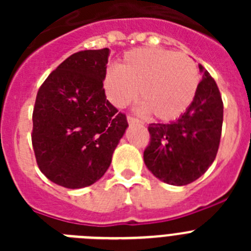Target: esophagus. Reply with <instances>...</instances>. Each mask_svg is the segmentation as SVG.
<instances>
[{
  "mask_svg": "<svg viewBox=\"0 0 251 251\" xmlns=\"http://www.w3.org/2000/svg\"><path fill=\"white\" fill-rule=\"evenodd\" d=\"M127 121H128V123H129V124H139V123H141L138 119L133 118V117H130V115H128V117H127Z\"/></svg>",
  "mask_w": 251,
  "mask_h": 251,
  "instance_id": "obj_1",
  "label": "esophagus"
}]
</instances>
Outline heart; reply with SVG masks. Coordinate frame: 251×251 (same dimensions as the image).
Instances as JSON below:
<instances>
[{
  "mask_svg": "<svg viewBox=\"0 0 251 251\" xmlns=\"http://www.w3.org/2000/svg\"><path fill=\"white\" fill-rule=\"evenodd\" d=\"M199 83V69L191 57L154 48L128 51L103 77L104 92L113 105L129 104L138 89L139 112L152 113L159 121L182 115L194 101Z\"/></svg>",
  "mask_w": 251,
  "mask_h": 251,
  "instance_id": "b5f03b06",
  "label": "heart"
}]
</instances>
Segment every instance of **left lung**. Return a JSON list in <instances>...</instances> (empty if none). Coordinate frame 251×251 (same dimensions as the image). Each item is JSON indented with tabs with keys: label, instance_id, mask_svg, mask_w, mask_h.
Listing matches in <instances>:
<instances>
[{
	"label": "left lung",
	"instance_id": "1",
	"mask_svg": "<svg viewBox=\"0 0 251 251\" xmlns=\"http://www.w3.org/2000/svg\"><path fill=\"white\" fill-rule=\"evenodd\" d=\"M202 80L187 110L170 124L148 127L151 143L143 159L154 177L185 186L205 174L216 158L223 128L224 105L216 83L202 65Z\"/></svg>",
	"mask_w": 251,
	"mask_h": 251
}]
</instances>
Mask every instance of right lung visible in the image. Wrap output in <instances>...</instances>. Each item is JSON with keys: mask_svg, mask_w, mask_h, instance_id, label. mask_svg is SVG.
Listing matches in <instances>:
<instances>
[{"mask_svg": "<svg viewBox=\"0 0 251 251\" xmlns=\"http://www.w3.org/2000/svg\"><path fill=\"white\" fill-rule=\"evenodd\" d=\"M109 49L84 50L64 60L37 92L32 147L51 182L83 188L103 177L128 127L103 89Z\"/></svg>", "mask_w": 251, "mask_h": 251, "instance_id": "1", "label": "right lung"}]
</instances>
